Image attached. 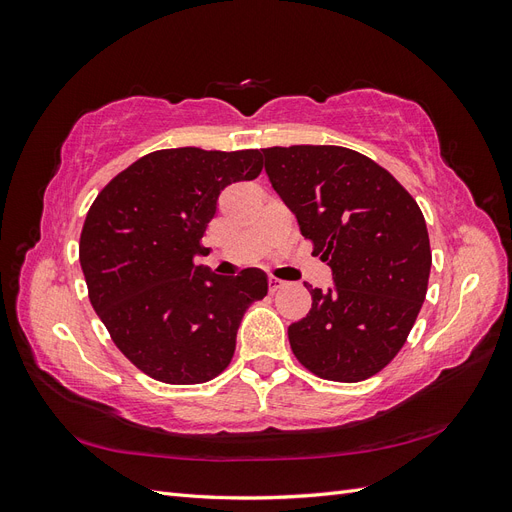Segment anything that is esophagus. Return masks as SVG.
I'll return each mask as SVG.
<instances>
[{"label": "esophagus", "mask_w": 512, "mask_h": 512, "mask_svg": "<svg viewBox=\"0 0 512 512\" xmlns=\"http://www.w3.org/2000/svg\"><path fill=\"white\" fill-rule=\"evenodd\" d=\"M280 288H284V282L277 280V277H271V280H269V290H271V292H277Z\"/></svg>", "instance_id": "1"}]
</instances>
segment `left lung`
<instances>
[{
  "label": "left lung",
  "instance_id": "left-lung-1",
  "mask_svg": "<svg viewBox=\"0 0 512 512\" xmlns=\"http://www.w3.org/2000/svg\"><path fill=\"white\" fill-rule=\"evenodd\" d=\"M273 190L297 215L335 288H309L312 309L288 327L314 376L361 382L389 365L421 312L431 247L421 207L389 170L335 145L267 147Z\"/></svg>",
  "mask_w": 512,
  "mask_h": 512
}]
</instances>
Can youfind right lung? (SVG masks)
I'll return each instance as SVG.
<instances>
[{"mask_svg":"<svg viewBox=\"0 0 512 512\" xmlns=\"http://www.w3.org/2000/svg\"><path fill=\"white\" fill-rule=\"evenodd\" d=\"M258 149H160L121 170L89 207L79 260L89 301L123 356L153 380L203 384L230 365L245 309L267 275L218 277L196 267L200 245L235 181L260 175Z\"/></svg>","mask_w":512,"mask_h":512,"instance_id":"obj_1","label":"right lung"}]
</instances>
